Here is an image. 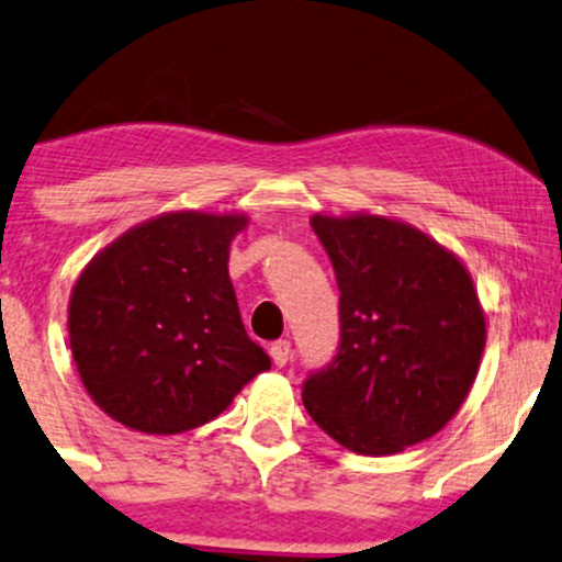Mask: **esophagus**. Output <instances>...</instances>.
Listing matches in <instances>:
<instances>
[{"label": "esophagus", "instance_id": "1", "mask_svg": "<svg viewBox=\"0 0 562 562\" xmlns=\"http://www.w3.org/2000/svg\"><path fill=\"white\" fill-rule=\"evenodd\" d=\"M269 355H272L277 368L285 366L290 360V342H288V339H277V342L269 347Z\"/></svg>", "mask_w": 562, "mask_h": 562}]
</instances>
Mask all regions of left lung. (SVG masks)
Here are the masks:
<instances>
[{
    "instance_id": "1",
    "label": "left lung",
    "mask_w": 562,
    "mask_h": 562,
    "mask_svg": "<svg viewBox=\"0 0 562 562\" xmlns=\"http://www.w3.org/2000/svg\"><path fill=\"white\" fill-rule=\"evenodd\" d=\"M339 285V350L303 404L339 446L389 457L428 440L477 379L487 326L457 254L396 217H311Z\"/></svg>"
}]
</instances>
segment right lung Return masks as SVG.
Listing matches in <instances>:
<instances>
[{
	"label": "right lung",
	"mask_w": 562,
	"mask_h": 562,
	"mask_svg": "<svg viewBox=\"0 0 562 562\" xmlns=\"http://www.w3.org/2000/svg\"><path fill=\"white\" fill-rule=\"evenodd\" d=\"M244 212H162L98 251L69 295V347L111 420L176 436L215 420L272 368L228 274Z\"/></svg>",
	"instance_id": "obj_1"
}]
</instances>
